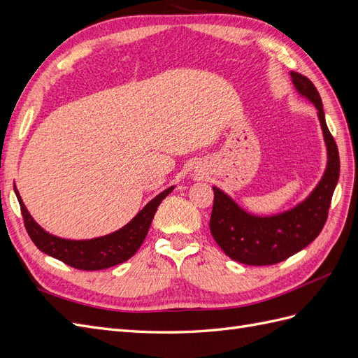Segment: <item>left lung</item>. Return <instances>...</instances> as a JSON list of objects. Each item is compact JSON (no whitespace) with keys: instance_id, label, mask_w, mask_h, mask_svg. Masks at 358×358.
I'll return each mask as SVG.
<instances>
[{"instance_id":"1","label":"left lung","mask_w":358,"mask_h":358,"mask_svg":"<svg viewBox=\"0 0 358 358\" xmlns=\"http://www.w3.org/2000/svg\"><path fill=\"white\" fill-rule=\"evenodd\" d=\"M289 74L297 92L317 107L327 148V166L317 187L305 200L276 215L249 213L229 194L213 187L210 233L225 255L248 266L280 263L315 241L327 221L333 192L339 180V152L326 124L321 96L306 76L296 71Z\"/></svg>"}]
</instances>
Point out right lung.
<instances>
[{
	"label": "right lung",
	"instance_id": "obj_1",
	"mask_svg": "<svg viewBox=\"0 0 358 358\" xmlns=\"http://www.w3.org/2000/svg\"><path fill=\"white\" fill-rule=\"evenodd\" d=\"M173 188L175 187H170L159 192L122 229L88 241L62 239V237L53 236L43 230L25 208L16 185L15 192L20 204V210H22L25 229L31 241L34 242L41 252L79 270H103L127 262L128 258H131L137 252V249L145 241L159 203L169 196Z\"/></svg>",
	"mask_w": 358,
	"mask_h": 358
}]
</instances>
